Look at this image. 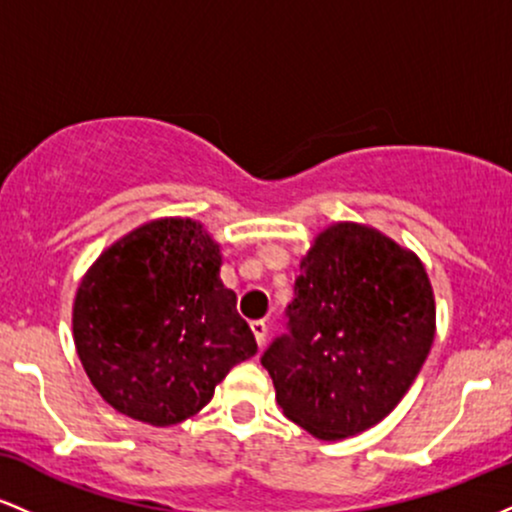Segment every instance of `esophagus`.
Instances as JSON below:
<instances>
[{"instance_id":"34e87169","label":"esophagus","mask_w":512,"mask_h":512,"mask_svg":"<svg viewBox=\"0 0 512 512\" xmlns=\"http://www.w3.org/2000/svg\"><path fill=\"white\" fill-rule=\"evenodd\" d=\"M250 330H252V334H255V339H257V344H264V339H267V322L264 320H252L250 322Z\"/></svg>"}]
</instances>
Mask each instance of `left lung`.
I'll return each instance as SVG.
<instances>
[{
    "label": "left lung",
    "mask_w": 512,
    "mask_h": 512,
    "mask_svg": "<svg viewBox=\"0 0 512 512\" xmlns=\"http://www.w3.org/2000/svg\"><path fill=\"white\" fill-rule=\"evenodd\" d=\"M433 332L424 264L373 228L337 223L303 257L286 332L260 361L293 424L322 440L349 438L407 395Z\"/></svg>",
    "instance_id": "8db88e82"
}]
</instances>
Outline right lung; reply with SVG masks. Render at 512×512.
<instances>
[{
	"mask_svg": "<svg viewBox=\"0 0 512 512\" xmlns=\"http://www.w3.org/2000/svg\"><path fill=\"white\" fill-rule=\"evenodd\" d=\"M219 272V245L190 219L144 223L88 269L74 344L110 407L151 426L180 424L257 354Z\"/></svg>",
	"mask_w": 512,
	"mask_h": 512,
	"instance_id": "add662e5",
	"label": "right lung"
}]
</instances>
